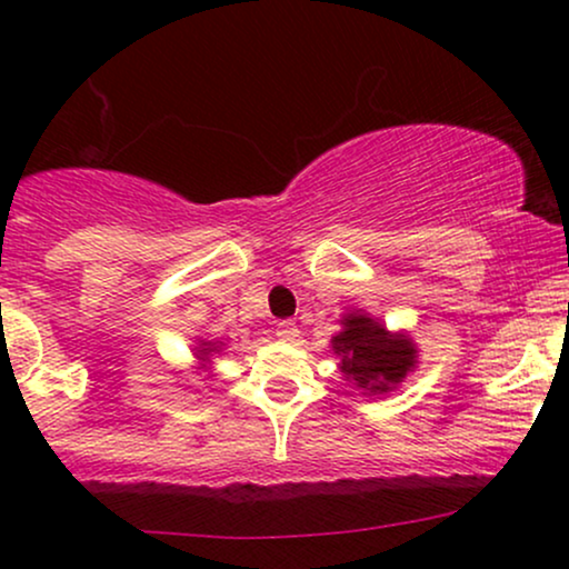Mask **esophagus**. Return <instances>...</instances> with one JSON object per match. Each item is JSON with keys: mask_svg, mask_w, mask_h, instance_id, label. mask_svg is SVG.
Masks as SVG:
<instances>
[{"mask_svg": "<svg viewBox=\"0 0 569 569\" xmlns=\"http://www.w3.org/2000/svg\"><path fill=\"white\" fill-rule=\"evenodd\" d=\"M276 337L280 339V342H297L299 337V326L293 321H280L276 326Z\"/></svg>", "mask_w": 569, "mask_h": 569, "instance_id": "34e87169", "label": "esophagus"}]
</instances>
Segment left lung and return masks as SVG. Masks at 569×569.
Wrapping results in <instances>:
<instances>
[{
    "mask_svg": "<svg viewBox=\"0 0 569 569\" xmlns=\"http://www.w3.org/2000/svg\"><path fill=\"white\" fill-rule=\"evenodd\" d=\"M339 371L363 396H385L396 390L417 369V345L407 331H388L363 310L342 316V331L331 337Z\"/></svg>",
    "mask_w": 569,
    "mask_h": 569,
    "instance_id": "left-lung-1",
    "label": "left lung"
}]
</instances>
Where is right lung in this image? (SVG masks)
I'll return each mask as SVG.
<instances>
[{
	"instance_id": "1",
	"label": "right lung",
	"mask_w": 569,
	"mask_h": 569,
	"mask_svg": "<svg viewBox=\"0 0 569 569\" xmlns=\"http://www.w3.org/2000/svg\"><path fill=\"white\" fill-rule=\"evenodd\" d=\"M219 350H221V342H213V339H198V345H194L192 350L194 361H198V369L211 367V356Z\"/></svg>"
}]
</instances>
